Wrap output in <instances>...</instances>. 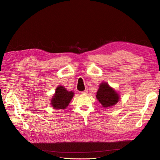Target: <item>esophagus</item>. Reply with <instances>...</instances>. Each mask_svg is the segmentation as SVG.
Segmentation results:
<instances>
[{
	"label": "esophagus",
	"instance_id": "1",
	"mask_svg": "<svg viewBox=\"0 0 160 160\" xmlns=\"http://www.w3.org/2000/svg\"><path fill=\"white\" fill-rule=\"evenodd\" d=\"M82 94H87L88 93V90H84V91L82 92Z\"/></svg>",
	"mask_w": 160,
	"mask_h": 160
}]
</instances>
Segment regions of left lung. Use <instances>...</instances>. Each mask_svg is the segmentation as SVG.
I'll list each match as a JSON object with an SVG mask.
<instances>
[{
    "label": "left lung",
    "mask_w": 160,
    "mask_h": 160,
    "mask_svg": "<svg viewBox=\"0 0 160 160\" xmlns=\"http://www.w3.org/2000/svg\"><path fill=\"white\" fill-rule=\"evenodd\" d=\"M96 97L104 108H109L116 105L120 99V96L113 88L106 82H102L97 92Z\"/></svg>",
    "instance_id": "obj_1"
}]
</instances>
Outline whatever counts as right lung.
Masks as SVG:
<instances>
[{"label": "right lung", "instance_id": "add662e5", "mask_svg": "<svg viewBox=\"0 0 160 160\" xmlns=\"http://www.w3.org/2000/svg\"><path fill=\"white\" fill-rule=\"evenodd\" d=\"M72 91H68L62 86L57 87L55 95L51 99V105L54 109H61L66 108L73 97Z\"/></svg>", "mask_w": 160, "mask_h": 160}]
</instances>
